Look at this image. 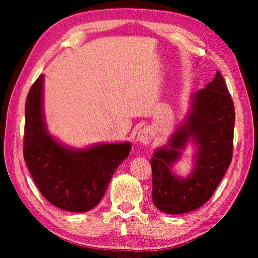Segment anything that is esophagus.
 Here are the masks:
<instances>
[{"mask_svg": "<svg viewBox=\"0 0 258 258\" xmlns=\"http://www.w3.org/2000/svg\"><path fill=\"white\" fill-rule=\"evenodd\" d=\"M137 140L140 142H142L143 145H148L152 140V132L150 128L143 127L138 132L137 134Z\"/></svg>", "mask_w": 258, "mask_h": 258, "instance_id": "esophagus-1", "label": "esophagus"}]
</instances>
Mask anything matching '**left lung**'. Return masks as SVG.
Masks as SVG:
<instances>
[{
	"instance_id": "1",
	"label": "left lung",
	"mask_w": 258,
	"mask_h": 258,
	"mask_svg": "<svg viewBox=\"0 0 258 258\" xmlns=\"http://www.w3.org/2000/svg\"><path fill=\"white\" fill-rule=\"evenodd\" d=\"M234 104L220 72L191 98L184 123L152 157V202L166 214L195 211L212 197L231 164L233 150ZM198 147L195 167L183 179L171 172L187 142Z\"/></svg>"
}]
</instances>
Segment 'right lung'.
<instances>
[{
    "mask_svg": "<svg viewBox=\"0 0 258 258\" xmlns=\"http://www.w3.org/2000/svg\"><path fill=\"white\" fill-rule=\"evenodd\" d=\"M41 75L25 104L24 158L35 184L54 206L82 213L97 206L118 166L127 158L130 142L102 143L74 149L56 141L46 128Z\"/></svg>",
    "mask_w": 258,
    "mask_h": 258,
    "instance_id": "1",
    "label": "right lung"
}]
</instances>
